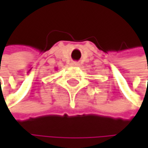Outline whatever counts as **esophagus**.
I'll return each mask as SVG.
<instances>
[{"label":"esophagus","mask_w":148,"mask_h":148,"mask_svg":"<svg viewBox=\"0 0 148 148\" xmlns=\"http://www.w3.org/2000/svg\"><path fill=\"white\" fill-rule=\"evenodd\" d=\"M72 66H80V63H79V62H73Z\"/></svg>","instance_id":"obj_1"}]
</instances>
